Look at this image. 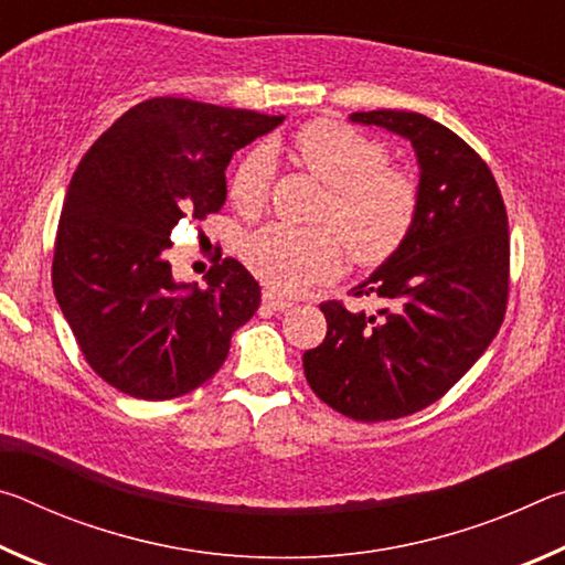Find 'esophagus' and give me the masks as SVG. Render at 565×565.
Masks as SVG:
<instances>
[{
    "instance_id": "1",
    "label": "esophagus",
    "mask_w": 565,
    "mask_h": 565,
    "mask_svg": "<svg viewBox=\"0 0 565 565\" xmlns=\"http://www.w3.org/2000/svg\"><path fill=\"white\" fill-rule=\"evenodd\" d=\"M262 299H264V303L269 306L271 311H286L291 306V301L289 299H284L281 294H276V291H271V289H266L264 294H262Z\"/></svg>"
}]
</instances>
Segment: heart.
<instances>
[{"instance_id":"b5f03b06","label":"heart","mask_w":565,"mask_h":565,"mask_svg":"<svg viewBox=\"0 0 565 565\" xmlns=\"http://www.w3.org/2000/svg\"><path fill=\"white\" fill-rule=\"evenodd\" d=\"M301 164L329 186L319 228L269 224L244 244V262L281 294L337 279L343 254L366 269L386 264L414 232L420 189L404 169L388 167V151L349 124L313 119L296 131ZM276 159L269 145H256L236 161L228 177V199L252 214L269 202Z\"/></svg>"}]
</instances>
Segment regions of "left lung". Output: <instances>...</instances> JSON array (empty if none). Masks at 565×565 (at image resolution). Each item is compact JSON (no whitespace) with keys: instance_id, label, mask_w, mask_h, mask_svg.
Returning a JSON list of instances; mask_svg holds the SVG:
<instances>
[{"instance_id":"left-lung-1","label":"left lung","mask_w":565,"mask_h":565,"mask_svg":"<svg viewBox=\"0 0 565 565\" xmlns=\"http://www.w3.org/2000/svg\"><path fill=\"white\" fill-rule=\"evenodd\" d=\"M406 137L420 167V209L401 252L359 284L381 296L374 317L323 301L327 339L303 353V374L323 404L363 424L431 406L499 333L509 303V214L478 151L416 111H353Z\"/></svg>"}]
</instances>
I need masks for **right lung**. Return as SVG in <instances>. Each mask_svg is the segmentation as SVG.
<instances>
[{
    "label": "right lung",
    "mask_w": 565,
    "mask_h": 565,
    "mask_svg": "<svg viewBox=\"0 0 565 565\" xmlns=\"http://www.w3.org/2000/svg\"><path fill=\"white\" fill-rule=\"evenodd\" d=\"M284 117L157 97L94 141L66 189L52 286L94 374L121 394L167 401L212 379L262 289L236 259L206 286L177 284L171 228L224 206L234 151Z\"/></svg>",
    "instance_id": "obj_1"
}]
</instances>
